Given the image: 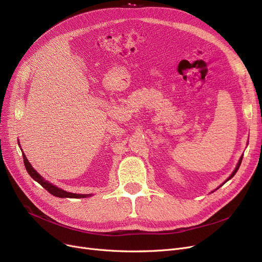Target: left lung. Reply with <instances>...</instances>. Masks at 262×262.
<instances>
[{
  "label": "left lung",
  "instance_id": "1",
  "mask_svg": "<svg viewBox=\"0 0 262 262\" xmlns=\"http://www.w3.org/2000/svg\"><path fill=\"white\" fill-rule=\"evenodd\" d=\"M242 158H243V157L241 156V158H240V161H238V163H237V165H236V167H235V169H234V171H233V172H232V174H231V176H230V177L228 178V180H230V179H231V178H232V177H233V176H234V174L236 173V171H237V169H238V167H240V165H241V163H242ZM228 180H227V181H228ZM227 181H226V182H227Z\"/></svg>",
  "mask_w": 262,
  "mask_h": 262
}]
</instances>
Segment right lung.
<instances>
[{
    "mask_svg": "<svg viewBox=\"0 0 262 262\" xmlns=\"http://www.w3.org/2000/svg\"><path fill=\"white\" fill-rule=\"evenodd\" d=\"M22 155H24V162H25V166H26V169H27L28 173L31 176V178L33 180H35L37 183H39L45 189H46L47 191H49L51 195H53L55 197H60V198H85V197H90L91 196V194H88V195L83 194L82 195V194H73V192H67V191H65V190H63V189H61L59 187H56V186L50 184L49 182L45 181L43 178L40 177L35 171V169H34L31 166V164L29 163L28 158H27V156H26V154L24 152H22Z\"/></svg>",
    "mask_w": 262,
    "mask_h": 262,
    "instance_id": "obj_1",
    "label": "right lung"
}]
</instances>
